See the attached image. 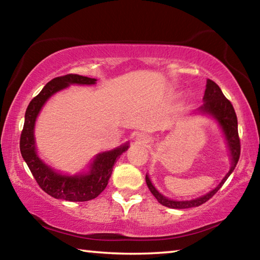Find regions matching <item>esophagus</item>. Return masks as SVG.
Wrapping results in <instances>:
<instances>
[{
    "instance_id": "esophagus-1",
    "label": "esophagus",
    "mask_w": 260,
    "mask_h": 260,
    "mask_svg": "<svg viewBox=\"0 0 260 260\" xmlns=\"http://www.w3.org/2000/svg\"><path fill=\"white\" fill-rule=\"evenodd\" d=\"M141 140H142V141H143V142H144V141H146V139H141Z\"/></svg>"
}]
</instances>
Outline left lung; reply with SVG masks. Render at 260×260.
Returning <instances> with one entry per match:
<instances>
[{
  "label": "left lung",
  "instance_id": "8db88e82",
  "mask_svg": "<svg viewBox=\"0 0 260 260\" xmlns=\"http://www.w3.org/2000/svg\"><path fill=\"white\" fill-rule=\"evenodd\" d=\"M203 100L204 103L203 105H201L200 111L203 113L211 114V116H213L215 119L218 120L220 127H221L223 133H225L228 147H230L232 167L230 172L226 174V177L222 179V181L218 184V187H215L213 190H211L210 192L206 193V195L191 201H173L166 199L165 196H162L161 193H159V191H157V189L152 186L150 179H149L148 175H146V182L149 190L151 191L152 195L156 197L157 201L159 202L161 205L167 206V208L189 209L196 208V206L204 204L206 201H209L211 197L222 187V184L225 183L228 177H230L233 171H234L237 161H239L241 153V143L239 138V131H237V117L231 101H228L225 98V95L222 94L221 89H220L217 83L210 80V79H208V81H206V89Z\"/></svg>",
  "mask_w": 260,
  "mask_h": 260
}]
</instances>
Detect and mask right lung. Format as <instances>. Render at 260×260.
<instances>
[{
	"label": "right lung",
	"instance_id": "obj_1",
	"mask_svg": "<svg viewBox=\"0 0 260 260\" xmlns=\"http://www.w3.org/2000/svg\"><path fill=\"white\" fill-rule=\"evenodd\" d=\"M94 85L96 79L82 77L79 74H67L52 79L35 98L30 101L25 113V122L20 134V152L34 179L43 191L57 200L70 202H86L98 197L102 192L111 177L117 158L128 149L124 144L111 151L99 153L90 165L87 174L63 175L46 165L37 155L34 140V125L39 112L46 101L70 85Z\"/></svg>",
	"mask_w": 260,
	"mask_h": 260
}]
</instances>
